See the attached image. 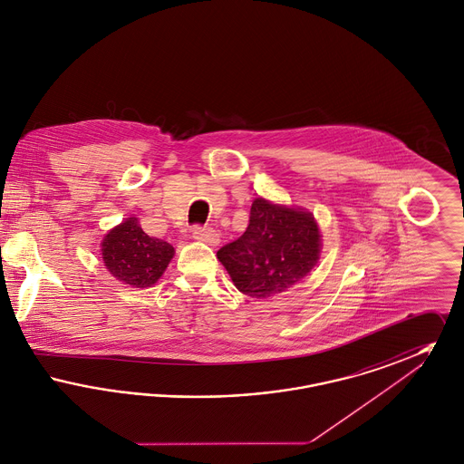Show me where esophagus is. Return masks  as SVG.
Masks as SVG:
<instances>
[{
	"label": "esophagus",
	"mask_w": 464,
	"mask_h": 464,
	"mask_svg": "<svg viewBox=\"0 0 464 464\" xmlns=\"http://www.w3.org/2000/svg\"><path fill=\"white\" fill-rule=\"evenodd\" d=\"M193 238L198 240V242L208 243V245H218L219 243V233L214 227L195 226L193 227Z\"/></svg>",
	"instance_id": "esophagus-1"
}]
</instances>
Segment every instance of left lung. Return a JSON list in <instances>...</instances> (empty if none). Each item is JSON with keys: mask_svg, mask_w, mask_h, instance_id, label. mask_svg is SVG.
<instances>
[{"mask_svg": "<svg viewBox=\"0 0 464 464\" xmlns=\"http://www.w3.org/2000/svg\"><path fill=\"white\" fill-rule=\"evenodd\" d=\"M320 238L311 212L256 198L245 233L218 259L242 294L267 299L308 276L320 259Z\"/></svg>", "mask_w": 464, "mask_h": 464, "instance_id": "1", "label": "left lung"}]
</instances>
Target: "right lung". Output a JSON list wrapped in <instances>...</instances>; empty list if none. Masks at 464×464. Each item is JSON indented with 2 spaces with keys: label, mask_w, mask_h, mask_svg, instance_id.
Returning a JSON list of instances; mask_svg holds the SVG:
<instances>
[{
  "label": "right lung",
  "mask_w": 464,
  "mask_h": 464,
  "mask_svg": "<svg viewBox=\"0 0 464 464\" xmlns=\"http://www.w3.org/2000/svg\"><path fill=\"white\" fill-rule=\"evenodd\" d=\"M102 261L111 275L133 288L153 287L174 257V246L150 237L129 218L104 237L101 243Z\"/></svg>",
  "instance_id": "obj_1"
}]
</instances>
